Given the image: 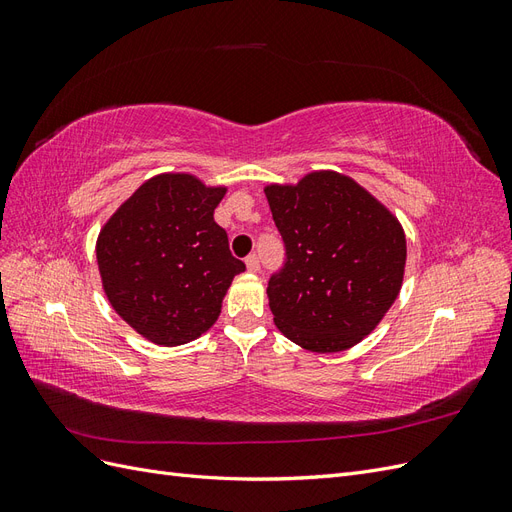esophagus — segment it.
<instances>
[{
    "mask_svg": "<svg viewBox=\"0 0 512 512\" xmlns=\"http://www.w3.org/2000/svg\"><path fill=\"white\" fill-rule=\"evenodd\" d=\"M245 267H247V271L250 273H256L258 269H260V260H258V256L256 254H250L245 258Z\"/></svg>",
    "mask_w": 512,
    "mask_h": 512,
    "instance_id": "1",
    "label": "esophagus"
}]
</instances>
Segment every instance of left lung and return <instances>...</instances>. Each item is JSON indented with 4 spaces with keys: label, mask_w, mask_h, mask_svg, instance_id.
Returning <instances> with one entry per match:
<instances>
[{
    "label": "left lung",
    "mask_w": 512,
    "mask_h": 512,
    "mask_svg": "<svg viewBox=\"0 0 512 512\" xmlns=\"http://www.w3.org/2000/svg\"><path fill=\"white\" fill-rule=\"evenodd\" d=\"M286 262L267 297L297 346L342 352L374 331L404 282L406 235L376 196L335 170L265 188Z\"/></svg>",
    "instance_id": "left-lung-1"
}]
</instances>
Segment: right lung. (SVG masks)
I'll list each match as a JSON object with an SVG mask.
<instances>
[{
	"mask_svg": "<svg viewBox=\"0 0 512 512\" xmlns=\"http://www.w3.org/2000/svg\"><path fill=\"white\" fill-rule=\"evenodd\" d=\"M224 194V185L190 173H162L123 200L100 230L106 299L153 344L181 346L207 333L232 277L245 271L213 220Z\"/></svg>",
	"mask_w": 512,
	"mask_h": 512,
	"instance_id": "1",
	"label": "right lung"
}]
</instances>
